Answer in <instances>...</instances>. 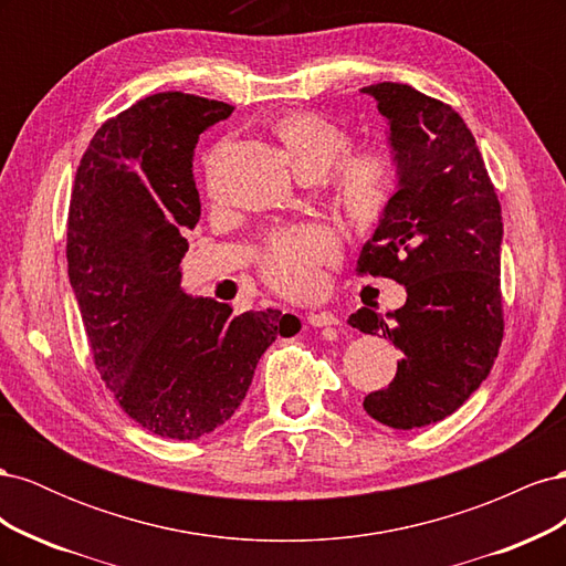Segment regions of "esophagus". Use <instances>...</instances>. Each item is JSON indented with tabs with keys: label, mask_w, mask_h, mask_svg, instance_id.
<instances>
[{
	"label": "esophagus",
	"mask_w": 566,
	"mask_h": 566,
	"mask_svg": "<svg viewBox=\"0 0 566 566\" xmlns=\"http://www.w3.org/2000/svg\"><path fill=\"white\" fill-rule=\"evenodd\" d=\"M306 323H310L312 328H333V325L339 323V318L331 312H310L306 314Z\"/></svg>",
	"instance_id": "34e87169"
}]
</instances>
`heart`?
Listing matches in <instances>:
<instances>
[{
    "instance_id": "heart-1",
    "label": "heart",
    "mask_w": 566,
    "mask_h": 566,
    "mask_svg": "<svg viewBox=\"0 0 566 566\" xmlns=\"http://www.w3.org/2000/svg\"><path fill=\"white\" fill-rule=\"evenodd\" d=\"M273 134L297 177L328 175L331 202L354 224H373L391 205L399 186V156L373 146L352 150V134L314 111H293L273 123ZM227 144L214 146L205 163L208 196H219V163ZM334 169L331 170L329 167ZM337 256L335 238L314 224L271 231L256 252V273L285 297H310L321 285V269Z\"/></svg>"
}]
</instances>
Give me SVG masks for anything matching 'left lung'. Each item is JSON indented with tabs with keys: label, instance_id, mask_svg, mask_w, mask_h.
<instances>
[{
	"label": "left lung",
	"instance_id": "8db88e82",
	"mask_svg": "<svg viewBox=\"0 0 566 566\" xmlns=\"http://www.w3.org/2000/svg\"><path fill=\"white\" fill-rule=\"evenodd\" d=\"M361 92L389 119L399 188L356 273L397 281L408 297L389 321L364 306L349 323L403 354L389 387L364 399L366 413L413 430L465 403L499 356L503 217L474 136L449 104L399 82Z\"/></svg>",
	"mask_w": 566,
	"mask_h": 566
}]
</instances>
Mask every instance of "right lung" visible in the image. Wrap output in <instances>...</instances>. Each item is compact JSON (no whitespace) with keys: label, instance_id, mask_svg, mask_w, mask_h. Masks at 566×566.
<instances>
[{"label":"right lung","instance_id":"1","mask_svg":"<svg viewBox=\"0 0 566 566\" xmlns=\"http://www.w3.org/2000/svg\"><path fill=\"white\" fill-rule=\"evenodd\" d=\"M233 106L160 92L108 117L80 160L67 210V276L94 366L144 430L198 439L224 424L279 335L300 318L233 314L181 283L186 231L200 219L198 136Z\"/></svg>","mask_w":566,"mask_h":566}]
</instances>
